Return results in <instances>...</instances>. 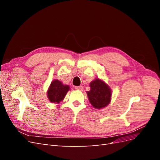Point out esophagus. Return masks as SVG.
<instances>
[{
  "label": "esophagus",
  "mask_w": 160,
  "mask_h": 160,
  "mask_svg": "<svg viewBox=\"0 0 160 160\" xmlns=\"http://www.w3.org/2000/svg\"><path fill=\"white\" fill-rule=\"evenodd\" d=\"M75 89H77V90L82 91V90H83V87H82V86H75Z\"/></svg>",
  "instance_id": "1"
}]
</instances>
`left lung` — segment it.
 Returning a JSON list of instances; mask_svg holds the SVG:
<instances>
[{
	"label": "left lung",
	"mask_w": 160,
	"mask_h": 160,
	"mask_svg": "<svg viewBox=\"0 0 160 160\" xmlns=\"http://www.w3.org/2000/svg\"><path fill=\"white\" fill-rule=\"evenodd\" d=\"M89 86L91 90L87 91L90 103L95 109H102L111 101V90L108 85L99 79L91 81Z\"/></svg>",
	"instance_id": "obj_1"
}]
</instances>
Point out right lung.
<instances>
[{
    "label": "right lung",
    "mask_w": 160,
    "mask_h": 160,
    "mask_svg": "<svg viewBox=\"0 0 160 160\" xmlns=\"http://www.w3.org/2000/svg\"><path fill=\"white\" fill-rule=\"evenodd\" d=\"M69 89V85H64L59 80L52 81L47 91L48 99L51 103H59L63 100Z\"/></svg>",
    "instance_id": "obj_1"
}]
</instances>
